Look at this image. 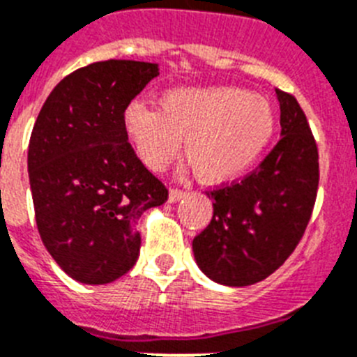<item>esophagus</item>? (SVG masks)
I'll return each mask as SVG.
<instances>
[{
	"label": "esophagus",
	"instance_id": "esophagus-1",
	"mask_svg": "<svg viewBox=\"0 0 357 357\" xmlns=\"http://www.w3.org/2000/svg\"><path fill=\"white\" fill-rule=\"evenodd\" d=\"M184 197H185L184 190H176V188H173V190H169V197H167V200H169V202H178V200L184 199Z\"/></svg>",
	"mask_w": 357,
	"mask_h": 357
}]
</instances>
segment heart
Segmentation results:
<instances>
[{
  "mask_svg": "<svg viewBox=\"0 0 357 357\" xmlns=\"http://www.w3.org/2000/svg\"><path fill=\"white\" fill-rule=\"evenodd\" d=\"M124 126L137 155L160 172L181 151L200 181L222 184L260 160L276 130L266 97L243 88H176L160 96L158 109L142 102L126 108Z\"/></svg>",
  "mask_w": 357,
  "mask_h": 357,
  "instance_id": "b5f03b06",
  "label": "heart"
}]
</instances>
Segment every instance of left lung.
Here are the masks:
<instances>
[{
  "label": "left lung",
  "mask_w": 357,
  "mask_h": 357,
  "mask_svg": "<svg viewBox=\"0 0 357 357\" xmlns=\"http://www.w3.org/2000/svg\"><path fill=\"white\" fill-rule=\"evenodd\" d=\"M282 139L245 178L206 191L213 218L193 240L200 271L222 285L266 280L291 257L312 215L318 146L294 96L276 90Z\"/></svg>",
  "instance_id": "8db88e82"
}]
</instances>
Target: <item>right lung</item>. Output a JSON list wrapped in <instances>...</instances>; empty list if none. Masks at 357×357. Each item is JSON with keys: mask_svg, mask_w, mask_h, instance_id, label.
<instances>
[{"mask_svg": "<svg viewBox=\"0 0 357 357\" xmlns=\"http://www.w3.org/2000/svg\"><path fill=\"white\" fill-rule=\"evenodd\" d=\"M158 65L109 59L66 75L45 100L29 144L36 224L70 278L102 285L135 266L142 213L167 190L128 142L124 112Z\"/></svg>", "mask_w": 357, "mask_h": 357, "instance_id": "1", "label": "right lung"}]
</instances>
